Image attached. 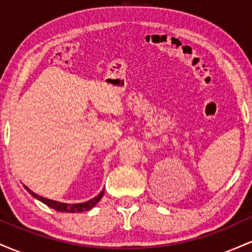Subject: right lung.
<instances>
[{
	"label": "right lung",
	"mask_w": 252,
	"mask_h": 252,
	"mask_svg": "<svg viewBox=\"0 0 252 252\" xmlns=\"http://www.w3.org/2000/svg\"><path fill=\"white\" fill-rule=\"evenodd\" d=\"M25 189H27L28 192L34 196V198L37 199L39 201L43 202L45 205H47V206L51 207V209L59 211V212H67V213H79V212H85V211L91 210L92 207L96 206V204L100 200V199H102V196L104 194V189H103L99 194L94 196V198L90 199L88 201L79 202V204H67V202H60L56 200H51V199H47V198H43V196L36 194V193H34L33 190H31L27 186H25Z\"/></svg>",
	"instance_id": "obj_1"
}]
</instances>
